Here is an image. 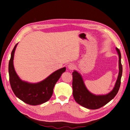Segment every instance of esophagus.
<instances>
[{
  "instance_id": "1",
  "label": "esophagus",
  "mask_w": 130,
  "mask_h": 130,
  "mask_svg": "<svg viewBox=\"0 0 130 130\" xmlns=\"http://www.w3.org/2000/svg\"><path fill=\"white\" fill-rule=\"evenodd\" d=\"M75 65L73 64H70L68 66V68L70 70H73L75 68Z\"/></svg>"
}]
</instances>
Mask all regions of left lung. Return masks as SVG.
Masks as SVG:
<instances>
[{
	"instance_id": "8db88e82",
	"label": "left lung",
	"mask_w": 130,
	"mask_h": 130,
	"mask_svg": "<svg viewBox=\"0 0 130 130\" xmlns=\"http://www.w3.org/2000/svg\"><path fill=\"white\" fill-rule=\"evenodd\" d=\"M116 51L119 55V73L117 81L112 90L106 95H95L88 90L84 84L82 76L74 70L72 72L73 96L76 102L85 108L96 109L101 108L112 100L119 90L123 67L121 63V53L118 48Z\"/></svg>"
}]
</instances>
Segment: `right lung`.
Wrapping results in <instances>:
<instances>
[{"instance_id": "add662e5", "label": "right lung", "mask_w": 130, "mask_h": 130, "mask_svg": "<svg viewBox=\"0 0 130 130\" xmlns=\"http://www.w3.org/2000/svg\"><path fill=\"white\" fill-rule=\"evenodd\" d=\"M17 44L13 48L9 63L11 87L14 95L24 102L32 106L42 104L51 99L55 84L62 73L66 71V68L57 70L38 83H31L22 80L17 75L13 66L14 54Z\"/></svg>"}]
</instances>
